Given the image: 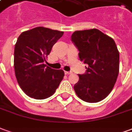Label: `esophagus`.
I'll return each mask as SVG.
<instances>
[{
  "mask_svg": "<svg viewBox=\"0 0 132 132\" xmlns=\"http://www.w3.org/2000/svg\"><path fill=\"white\" fill-rule=\"evenodd\" d=\"M72 72L71 71H65V74L66 75H70L71 74Z\"/></svg>",
  "mask_w": 132,
  "mask_h": 132,
  "instance_id": "esophagus-1",
  "label": "esophagus"
}]
</instances>
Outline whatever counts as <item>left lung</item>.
Returning a JSON list of instances; mask_svg holds the SVG:
<instances>
[{
    "mask_svg": "<svg viewBox=\"0 0 132 132\" xmlns=\"http://www.w3.org/2000/svg\"><path fill=\"white\" fill-rule=\"evenodd\" d=\"M71 41L79 50V58L88 65L78 75L74 86L77 96L87 102L101 101L110 93L119 69V53L114 41L97 29L73 33Z\"/></svg>",
    "mask_w": 132,
    "mask_h": 132,
    "instance_id": "left-lung-1",
    "label": "left lung"
}]
</instances>
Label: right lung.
<instances>
[{"instance_id":"right-lung-1","label":"right lung","mask_w":132,"mask_h":132,"mask_svg":"<svg viewBox=\"0 0 132 132\" xmlns=\"http://www.w3.org/2000/svg\"><path fill=\"white\" fill-rule=\"evenodd\" d=\"M63 32L44 27L24 31L15 45L14 68L19 86L29 97L37 100L52 96L63 80L64 71L46 66L47 56Z\"/></svg>"}]
</instances>
